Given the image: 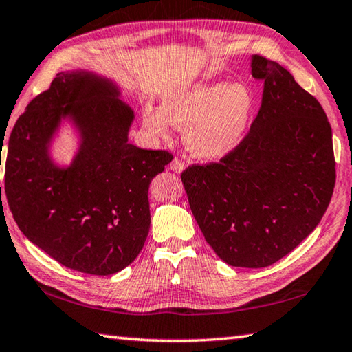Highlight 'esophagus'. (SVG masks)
Wrapping results in <instances>:
<instances>
[{
    "label": "esophagus",
    "instance_id": "1",
    "mask_svg": "<svg viewBox=\"0 0 352 352\" xmlns=\"http://www.w3.org/2000/svg\"><path fill=\"white\" fill-rule=\"evenodd\" d=\"M170 168H171V171H175V173L181 175L182 171L186 168V164L182 160L175 158L173 161H171V164H170Z\"/></svg>",
    "mask_w": 352,
    "mask_h": 352
}]
</instances>
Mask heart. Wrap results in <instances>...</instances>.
<instances>
[{
    "label": "heart",
    "instance_id": "obj_1",
    "mask_svg": "<svg viewBox=\"0 0 352 352\" xmlns=\"http://www.w3.org/2000/svg\"><path fill=\"white\" fill-rule=\"evenodd\" d=\"M254 95L242 82H197L167 93L160 110L146 105L143 129L153 140H167L173 126L194 156L217 161L236 151L247 137Z\"/></svg>",
    "mask_w": 352,
    "mask_h": 352
}]
</instances>
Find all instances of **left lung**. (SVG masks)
<instances>
[{
  "mask_svg": "<svg viewBox=\"0 0 352 352\" xmlns=\"http://www.w3.org/2000/svg\"><path fill=\"white\" fill-rule=\"evenodd\" d=\"M265 80L250 134L220 162L182 173L191 212L230 267L263 268L300 245L333 196V135L321 104L276 61L253 56Z\"/></svg>",
  "mask_w": 352,
  "mask_h": 352,
  "instance_id": "obj_1",
  "label": "left lung"
}]
</instances>
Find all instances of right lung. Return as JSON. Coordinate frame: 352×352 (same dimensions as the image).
<instances>
[{"mask_svg":"<svg viewBox=\"0 0 352 352\" xmlns=\"http://www.w3.org/2000/svg\"><path fill=\"white\" fill-rule=\"evenodd\" d=\"M123 87L95 70L57 74L10 134L6 196L14 221L34 245L65 267L93 276L126 268L151 228L149 185L173 156L129 143L134 110ZM76 137L73 160L53 144Z\"/></svg>","mask_w":352,"mask_h":352,"instance_id":"add662e5","label":"right lung"}]
</instances>
